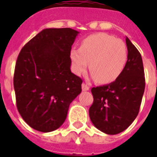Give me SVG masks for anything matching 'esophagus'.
<instances>
[{"instance_id": "obj_1", "label": "esophagus", "mask_w": 157, "mask_h": 157, "mask_svg": "<svg viewBox=\"0 0 157 157\" xmlns=\"http://www.w3.org/2000/svg\"><path fill=\"white\" fill-rule=\"evenodd\" d=\"M81 87H82V90L83 91H87L90 90V87L88 86V85L86 83H83L82 84V86H81Z\"/></svg>"}]
</instances>
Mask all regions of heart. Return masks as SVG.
Masks as SVG:
<instances>
[{"instance_id": "heart-1", "label": "heart", "mask_w": 157, "mask_h": 157, "mask_svg": "<svg viewBox=\"0 0 157 157\" xmlns=\"http://www.w3.org/2000/svg\"><path fill=\"white\" fill-rule=\"evenodd\" d=\"M128 59L127 47L121 39L107 33H95L81 42L80 49L71 51L74 71L81 74L89 66L99 83L116 81L124 71Z\"/></svg>"}]
</instances>
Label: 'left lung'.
I'll return each mask as SVG.
<instances>
[{
    "instance_id": "1",
    "label": "left lung",
    "mask_w": 157,
    "mask_h": 157,
    "mask_svg": "<svg viewBox=\"0 0 157 157\" xmlns=\"http://www.w3.org/2000/svg\"><path fill=\"white\" fill-rule=\"evenodd\" d=\"M128 59L124 71L112 83L93 87L94 103L89 110L94 125L107 134H117L132 124L139 114L145 89L142 56L125 38Z\"/></svg>"
}]
</instances>
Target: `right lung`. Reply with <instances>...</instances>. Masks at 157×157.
I'll return each instance as SVG.
<instances>
[{
	"instance_id": "1",
	"label": "right lung",
	"mask_w": 157,
	"mask_h": 157,
	"mask_svg": "<svg viewBox=\"0 0 157 157\" xmlns=\"http://www.w3.org/2000/svg\"><path fill=\"white\" fill-rule=\"evenodd\" d=\"M78 32L46 28L31 39L16 61L13 87L17 108L37 131H54L66 120L82 80L71 71V45Z\"/></svg>"
}]
</instances>
